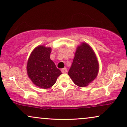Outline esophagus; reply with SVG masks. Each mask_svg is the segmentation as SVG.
Returning <instances> with one entry per match:
<instances>
[{"label": "esophagus", "instance_id": "34e87169", "mask_svg": "<svg viewBox=\"0 0 127 127\" xmlns=\"http://www.w3.org/2000/svg\"><path fill=\"white\" fill-rule=\"evenodd\" d=\"M61 71H62V72H63V73H66V72H67V69L66 68H62Z\"/></svg>", "mask_w": 127, "mask_h": 127}]
</instances>
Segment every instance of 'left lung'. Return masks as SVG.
Segmentation results:
<instances>
[{
	"label": "left lung",
	"mask_w": 127,
	"mask_h": 127,
	"mask_svg": "<svg viewBox=\"0 0 127 127\" xmlns=\"http://www.w3.org/2000/svg\"><path fill=\"white\" fill-rule=\"evenodd\" d=\"M98 71L99 64L94 50L88 44L82 43L77 48L69 76L75 85L85 87L96 78Z\"/></svg>",
	"instance_id": "1"
}]
</instances>
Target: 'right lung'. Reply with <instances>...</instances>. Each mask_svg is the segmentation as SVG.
<instances>
[{"mask_svg": "<svg viewBox=\"0 0 127 127\" xmlns=\"http://www.w3.org/2000/svg\"><path fill=\"white\" fill-rule=\"evenodd\" d=\"M51 48L38 46L32 52L27 65L28 77L35 85L48 89L55 84L62 72L50 59Z\"/></svg>", "mask_w": 127, "mask_h": 127, "instance_id": "add662e5", "label": "right lung"}]
</instances>
